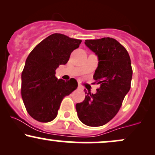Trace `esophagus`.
Instances as JSON below:
<instances>
[{"label": "esophagus", "mask_w": 155, "mask_h": 155, "mask_svg": "<svg viewBox=\"0 0 155 155\" xmlns=\"http://www.w3.org/2000/svg\"><path fill=\"white\" fill-rule=\"evenodd\" d=\"M78 88L80 89V90H83V89H84L83 87L81 86V85L80 84H79V85H78Z\"/></svg>", "instance_id": "esophagus-1"}]
</instances>
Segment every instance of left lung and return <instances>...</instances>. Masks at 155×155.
<instances>
[{"label": "left lung", "instance_id": "obj_1", "mask_svg": "<svg viewBox=\"0 0 155 155\" xmlns=\"http://www.w3.org/2000/svg\"><path fill=\"white\" fill-rule=\"evenodd\" d=\"M84 44L98 58L93 79L100 87L95 94L85 92V99L76 104V108L82 123L97 127L109 122L119 111L130 89L133 70L128 52L115 39L85 40Z\"/></svg>", "mask_w": 155, "mask_h": 155}]
</instances>
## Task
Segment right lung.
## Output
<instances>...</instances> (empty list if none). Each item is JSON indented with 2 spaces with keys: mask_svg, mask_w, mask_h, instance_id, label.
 Segmentation results:
<instances>
[{
  "mask_svg": "<svg viewBox=\"0 0 155 155\" xmlns=\"http://www.w3.org/2000/svg\"><path fill=\"white\" fill-rule=\"evenodd\" d=\"M81 41L60 33L44 39L28 55L22 73L21 94L27 111L41 122L52 121L63 97L78 87L75 79H58L55 71L65 65Z\"/></svg>",
  "mask_w": 155,
  "mask_h": 155,
  "instance_id": "obj_1",
  "label": "right lung"
}]
</instances>
